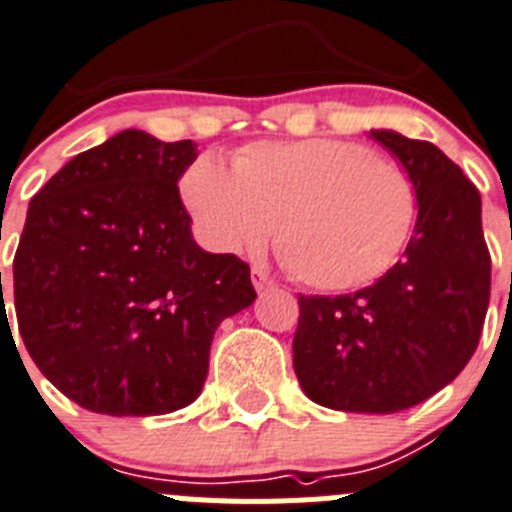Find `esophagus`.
Here are the masks:
<instances>
[{
	"label": "esophagus",
	"instance_id": "esophagus-1",
	"mask_svg": "<svg viewBox=\"0 0 512 512\" xmlns=\"http://www.w3.org/2000/svg\"><path fill=\"white\" fill-rule=\"evenodd\" d=\"M252 285H255L257 293H262V290L272 288V278L262 267H252Z\"/></svg>",
	"mask_w": 512,
	"mask_h": 512
}]
</instances>
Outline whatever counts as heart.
Here are the masks:
<instances>
[{
    "instance_id": "1",
    "label": "heart",
    "mask_w": 512,
    "mask_h": 512,
    "mask_svg": "<svg viewBox=\"0 0 512 512\" xmlns=\"http://www.w3.org/2000/svg\"><path fill=\"white\" fill-rule=\"evenodd\" d=\"M181 197L217 252H250L278 222V252L298 283L326 293L366 288L399 262L417 219L407 169L341 138L257 141L224 169L199 156Z\"/></svg>"
}]
</instances>
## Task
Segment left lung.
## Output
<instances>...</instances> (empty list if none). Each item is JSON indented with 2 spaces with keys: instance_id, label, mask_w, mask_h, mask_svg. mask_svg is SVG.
Listing matches in <instances>:
<instances>
[{
  "instance_id": "8db88e82",
  "label": "left lung",
  "mask_w": 512,
  "mask_h": 512,
  "mask_svg": "<svg viewBox=\"0 0 512 512\" xmlns=\"http://www.w3.org/2000/svg\"><path fill=\"white\" fill-rule=\"evenodd\" d=\"M412 176L417 222L404 257L351 295H298L293 366L305 394L338 412L394 414L467 366L490 303L480 191L429 141L371 131Z\"/></svg>"
}]
</instances>
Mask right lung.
I'll list each match as a JSON object with an SVG mask.
<instances>
[{
	"label": "right lung",
	"instance_id": "right-lung-1",
	"mask_svg": "<svg viewBox=\"0 0 512 512\" xmlns=\"http://www.w3.org/2000/svg\"><path fill=\"white\" fill-rule=\"evenodd\" d=\"M194 159V141L128 128L70 159L27 209L14 255L19 336L37 369L95 414L191 404L217 326L257 298L247 262L191 237L176 181Z\"/></svg>",
	"mask_w": 512,
	"mask_h": 512
}]
</instances>
